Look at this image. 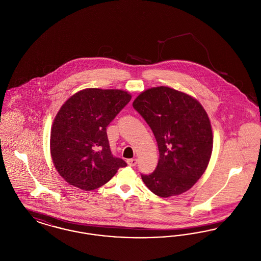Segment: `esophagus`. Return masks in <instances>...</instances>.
<instances>
[{
	"label": "esophagus",
	"instance_id": "34e87169",
	"mask_svg": "<svg viewBox=\"0 0 261 261\" xmlns=\"http://www.w3.org/2000/svg\"><path fill=\"white\" fill-rule=\"evenodd\" d=\"M127 164H128L129 166H131V167H134V166H136V159H131V160H128V161H127Z\"/></svg>",
	"mask_w": 261,
	"mask_h": 261
}]
</instances>
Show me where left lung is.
Segmentation results:
<instances>
[{
	"mask_svg": "<svg viewBox=\"0 0 261 261\" xmlns=\"http://www.w3.org/2000/svg\"><path fill=\"white\" fill-rule=\"evenodd\" d=\"M133 108L149 124L160 150L155 170L141 174L144 183L162 198L185 193L211 160L213 136L207 113L193 97L164 86L142 92Z\"/></svg>",
	"mask_w": 261,
	"mask_h": 261,
	"instance_id": "obj_1",
	"label": "left lung"
}]
</instances>
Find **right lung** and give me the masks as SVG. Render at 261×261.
I'll use <instances>...</instances> for the list:
<instances>
[{"label": "right lung", "instance_id": "obj_1", "mask_svg": "<svg viewBox=\"0 0 261 261\" xmlns=\"http://www.w3.org/2000/svg\"><path fill=\"white\" fill-rule=\"evenodd\" d=\"M130 99L122 90L89 88L62 105L51 126L50 155L69 185L83 191L98 189L127 165L113 156L107 127Z\"/></svg>", "mask_w": 261, "mask_h": 261}]
</instances>
